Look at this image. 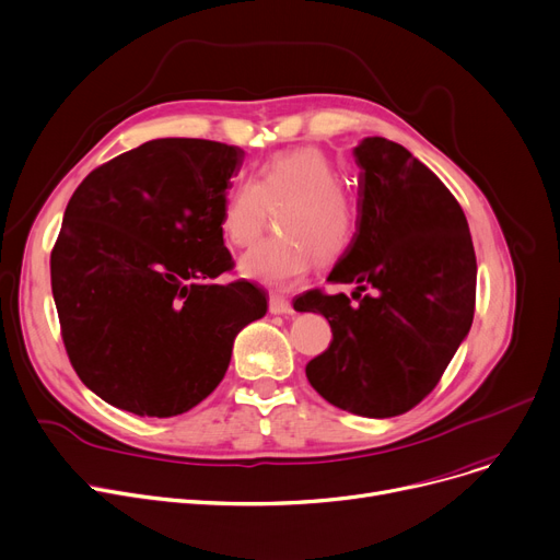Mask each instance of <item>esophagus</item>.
<instances>
[{
  "label": "esophagus",
  "instance_id": "esophagus-1",
  "mask_svg": "<svg viewBox=\"0 0 560 560\" xmlns=\"http://www.w3.org/2000/svg\"><path fill=\"white\" fill-rule=\"evenodd\" d=\"M269 312L271 314H293L291 303L284 299L280 293H271L269 295Z\"/></svg>",
  "mask_w": 560,
  "mask_h": 560
}]
</instances>
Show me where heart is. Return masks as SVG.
Masks as SVG:
<instances>
[{
    "label": "heart",
    "mask_w": 560,
    "mask_h": 560,
    "mask_svg": "<svg viewBox=\"0 0 560 560\" xmlns=\"http://www.w3.org/2000/svg\"><path fill=\"white\" fill-rule=\"evenodd\" d=\"M269 206H289L280 217L284 237L259 242L240 259V271L261 284L291 287L310 273L316 257H339L354 237V203L337 164L316 147L273 153L255 180L230 191L221 212L223 237L237 248L250 246L265 230Z\"/></svg>",
    "instance_id": "1"
}]
</instances>
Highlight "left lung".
<instances>
[{"mask_svg": "<svg viewBox=\"0 0 560 560\" xmlns=\"http://www.w3.org/2000/svg\"><path fill=\"white\" fill-rule=\"evenodd\" d=\"M354 162L357 233L327 282L357 284V305L312 289L293 310L332 327L310 384L343 411L390 418L430 396L470 332L477 257L462 206L405 147L366 138Z\"/></svg>", "mask_w": 560, "mask_h": 560, "instance_id": "obj_1", "label": "left lung"}]
</instances>
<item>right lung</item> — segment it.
<instances>
[{"mask_svg": "<svg viewBox=\"0 0 560 560\" xmlns=\"http://www.w3.org/2000/svg\"><path fill=\"white\" fill-rule=\"evenodd\" d=\"M244 151L164 138L96 167L77 187L51 250L60 337L81 382L108 405L170 418L223 380L265 291L217 282L235 261L221 212Z\"/></svg>", "mask_w": 560, "mask_h": 560, "instance_id": "add662e5", "label": "right lung"}]
</instances>
